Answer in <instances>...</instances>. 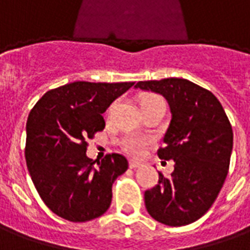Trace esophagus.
Instances as JSON below:
<instances>
[{"mask_svg": "<svg viewBox=\"0 0 250 250\" xmlns=\"http://www.w3.org/2000/svg\"><path fill=\"white\" fill-rule=\"evenodd\" d=\"M141 166V163L136 162V161H130V168H138Z\"/></svg>", "mask_w": 250, "mask_h": 250, "instance_id": "obj_1", "label": "esophagus"}]
</instances>
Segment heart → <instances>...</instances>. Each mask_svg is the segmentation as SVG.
<instances>
[{"label":"heart","mask_w":250,"mask_h":250,"mask_svg":"<svg viewBox=\"0 0 250 250\" xmlns=\"http://www.w3.org/2000/svg\"><path fill=\"white\" fill-rule=\"evenodd\" d=\"M152 100H162V99L159 96H155V95H147V96L142 99V104L147 103V102H152ZM122 146H123L125 152H128L130 155H134V157H138L145 150L146 139H143L141 136H127L122 142Z\"/></svg>","instance_id":"1"}]
</instances>
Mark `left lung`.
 I'll return each mask as SVG.
<instances>
[{"mask_svg":"<svg viewBox=\"0 0 250 250\" xmlns=\"http://www.w3.org/2000/svg\"><path fill=\"white\" fill-rule=\"evenodd\" d=\"M135 88L161 93L167 100L171 122L158 157L174 161L171 177H163L146 190L145 205L154 220L184 226L211 208L225 182L233 131L213 93L186 79L170 77L136 83Z\"/></svg>","mask_w":250,"mask_h":250,"instance_id":"left-lung-1","label":"left lung"}]
</instances>
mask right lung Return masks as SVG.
<instances>
[{"instance_id": "add662e5", "label": "right lung", "mask_w": 250, "mask_h": 250, "mask_svg": "<svg viewBox=\"0 0 250 250\" xmlns=\"http://www.w3.org/2000/svg\"><path fill=\"white\" fill-rule=\"evenodd\" d=\"M134 84L69 83L48 91L29 112L26 166L44 204L64 220L85 222L108 210L112 184L128 162L108 154L95 165L85 154L87 139L104 130L102 114Z\"/></svg>"}]
</instances>
